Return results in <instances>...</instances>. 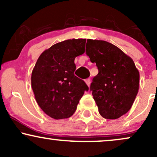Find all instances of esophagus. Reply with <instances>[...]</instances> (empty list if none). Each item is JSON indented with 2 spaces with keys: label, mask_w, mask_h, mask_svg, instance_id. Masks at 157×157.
Masks as SVG:
<instances>
[{
  "label": "esophagus",
  "mask_w": 157,
  "mask_h": 157,
  "mask_svg": "<svg viewBox=\"0 0 157 157\" xmlns=\"http://www.w3.org/2000/svg\"><path fill=\"white\" fill-rule=\"evenodd\" d=\"M86 83L87 84L88 86H90V84H91V79L88 78L86 80Z\"/></svg>",
  "instance_id": "1"
}]
</instances>
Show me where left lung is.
I'll return each instance as SVG.
<instances>
[{"mask_svg":"<svg viewBox=\"0 0 157 157\" xmlns=\"http://www.w3.org/2000/svg\"><path fill=\"white\" fill-rule=\"evenodd\" d=\"M86 55L99 72L90 86L102 117L115 120L131 109L138 93L140 73L134 61L105 40L88 39Z\"/></svg>","mask_w":157,"mask_h":157,"instance_id":"left-lung-1","label":"left lung"}]
</instances>
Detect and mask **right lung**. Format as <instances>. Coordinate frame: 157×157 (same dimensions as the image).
<instances>
[{"mask_svg": "<svg viewBox=\"0 0 157 157\" xmlns=\"http://www.w3.org/2000/svg\"><path fill=\"white\" fill-rule=\"evenodd\" d=\"M86 39L66 40L40 55L32 70L31 82L40 109L55 120L68 118L77 109L86 82L75 75V59L85 52Z\"/></svg>", "mask_w": 157, "mask_h": 157, "instance_id": "right-lung-1", "label": "right lung"}]
</instances>
